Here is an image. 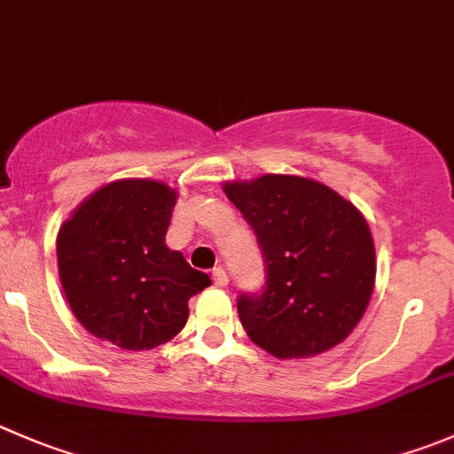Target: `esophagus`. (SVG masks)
Segmentation results:
<instances>
[{
  "label": "esophagus",
  "instance_id": "34e87169",
  "mask_svg": "<svg viewBox=\"0 0 454 454\" xmlns=\"http://www.w3.org/2000/svg\"><path fill=\"white\" fill-rule=\"evenodd\" d=\"M213 284L217 286V288H226V286H228V275H226V270H223L222 266L215 268V270H213Z\"/></svg>",
  "mask_w": 454,
  "mask_h": 454
}]
</instances>
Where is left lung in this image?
<instances>
[{
  "label": "left lung",
  "mask_w": 454,
  "mask_h": 454,
  "mask_svg": "<svg viewBox=\"0 0 454 454\" xmlns=\"http://www.w3.org/2000/svg\"><path fill=\"white\" fill-rule=\"evenodd\" d=\"M223 192L253 226L266 263L262 293L237 301L248 337L277 359L315 357L341 344L375 286L364 215L333 188L294 175L228 182Z\"/></svg>",
  "instance_id": "left-lung-1"
}]
</instances>
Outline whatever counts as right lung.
Instances as JSON below:
<instances>
[{"label": "right lung", "instance_id": "add662e5", "mask_svg": "<svg viewBox=\"0 0 454 454\" xmlns=\"http://www.w3.org/2000/svg\"><path fill=\"white\" fill-rule=\"evenodd\" d=\"M177 192L120 179L92 192L57 235V266L79 324L126 350L166 344L188 319V299L210 286L166 246Z\"/></svg>", "mask_w": 454, "mask_h": 454}]
</instances>
